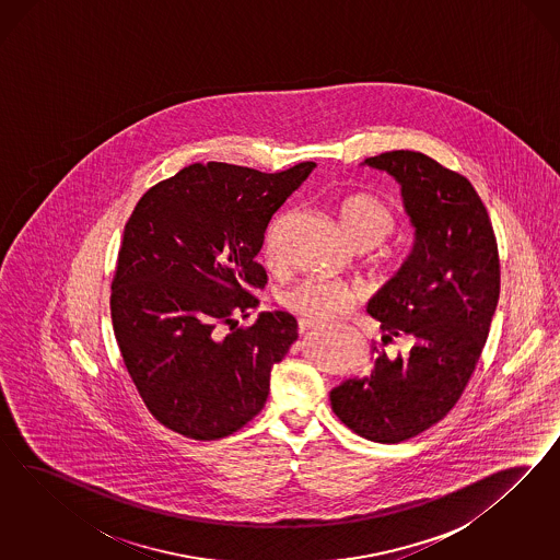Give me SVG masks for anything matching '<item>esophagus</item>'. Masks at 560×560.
<instances>
[{"mask_svg": "<svg viewBox=\"0 0 560 560\" xmlns=\"http://www.w3.org/2000/svg\"><path fill=\"white\" fill-rule=\"evenodd\" d=\"M320 323H312V320H300V332H307L312 328H318Z\"/></svg>", "mask_w": 560, "mask_h": 560, "instance_id": "34e87169", "label": "esophagus"}]
</instances>
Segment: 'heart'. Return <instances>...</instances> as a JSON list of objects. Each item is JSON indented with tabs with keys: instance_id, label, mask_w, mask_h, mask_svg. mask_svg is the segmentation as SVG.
Masks as SVG:
<instances>
[{
	"instance_id": "b5f03b06",
	"label": "heart",
	"mask_w": 560,
	"mask_h": 560,
	"mask_svg": "<svg viewBox=\"0 0 560 560\" xmlns=\"http://www.w3.org/2000/svg\"><path fill=\"white\" fill-rule=\"evenodd\" d=\"M340 228L357 246H372L396 228V213L390 205L373 192H349L337 203ZM359 298V288L314 275L285 293V305L304 320L326 323L342 316Z\"/></svg>"
}]
</instances>
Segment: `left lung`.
<instances>
[{
    "label": "left lung",
    "instance_id": "8db88e82",
    "mask_svg": "<svg viewBox=\"0 0 560 560\" xmlns=\"http://www.w3.org/2000/svg\"><path fill=\"white\" fill-rule=\"evenodd\" d=\"M365 164L400 183L415 225L412 253L368 305L384 342L407 339L408 349L390 359L373 347L372 375L342 382L330 405L357 435L398 443L440 423L466 390L499 302L501 262L487 207L466 176L410 150Z\"/></svg>",
    "mask_w": 560,
    "mask_h": 560
}]
</instances>
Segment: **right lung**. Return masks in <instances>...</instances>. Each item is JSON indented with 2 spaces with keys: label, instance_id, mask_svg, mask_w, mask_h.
<instances>
[{
  "label": "right lung",
  "instance_id": "1",
  "mask_svg": "<svg viewBox=\"0 0 560 560\" xmlns=\"http://www.w3.org/2000/svg\"><path fill=\"white\" fill-rule=\"evenodd\" d=\"M316 164L258 172L190 164L153 185L122 232L110 316L125 368L153 417L185 438L236 433L262 410L275 363L298 340L289 312H262L256 260L272 213Z\"/></svg>",
  "mask_w": 560,
  "mask_h": 560
}]
</instances>
